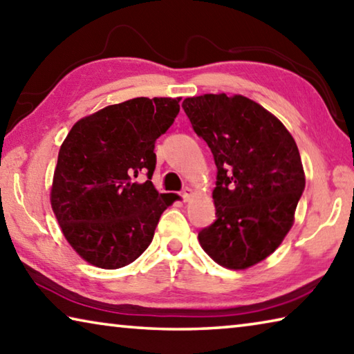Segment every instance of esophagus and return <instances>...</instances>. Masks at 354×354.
<instances>
[{
  "instance_id": "obj_1",
  "label": "esophagus",
  "mask_w": 354,
  "mask_h": 354,
  "mask_svg": "<svg viewBox=\"0 0 354 354\" xmlns=\"http://www.w3.org/2000/svg\"><path fill=\"white\" fill-rule=\"evenodd\" d=\"M181 196L184 201H190L192 196H194V190H192L190 187H185L183 192H181Z\"/></svg>"
}]
</instances>
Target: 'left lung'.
Listing matches in <instances>:
<instances>
[{
    "label": "left lung",
    "mask_w": 354,
    "mask_h": 354,
    "mask_svg": "<svg viewBox=\"0 0 354 354\" xmlns=\"http://www.w3.org/2000/svg\"><path fill=\"white\" fill-rule=\"evenodd\" d=\"M217 165V220L198 232L201 248L230 270L266 259L290 231L306 178L292 134L272 112L242 95L183 101Z\"/></svg>",
    "instance_id": "8db88e82"
}]
</instances>
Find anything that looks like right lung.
Returning <instances> with one entry per match:
<instances>
[{
	"label": "right lung",
	"instance_id": "right-lung-1",
	"mask_svg": "<svg viewBox=\"0 0 354 354\" xmlns=\"http://www.w3.org/2000/svg\"><path fill=\"white\" fill-rule=\"evenodd\" d=\"M181 98H133L73 124L59 149L50 201L70 247L91 266L113 270L151 243L173 200L149 181L154 142L171 127ZM145 172L147 181L133 179Z\"/></svg>",
	"mask_w": 354,
	"mask_h": 354
}]
</instances>
